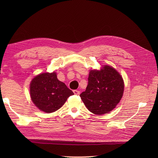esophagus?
<instances>
[{
    "mask_svg": "<svg viewBox=\"0 0 158 158\" xmlns=\"http://www.w3.org/2000/svg\"><path fill=\"white\" fill-rule=\"evenodd\" d=\"M73 92H74V94L75 95H79L80 93V91H78V90H77V89L73 90Z\"/></svg>",
    "mask_w": 158,
    "mask_h": 158,
    "instance_id": "1",
    "label": "esophagus"
}]
</instances>
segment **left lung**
Instances as JSON below:
<instances>
[{
    "mask_svg": "<svg viewBox=\"0 0 158 158\" xmlns=\"http://www.w3.org/2000/svg\"><path fill=\"white\" fill-rule=\"evenodd\" d=\"M123 92L121 74L111 66L105 65L100 70H90L86 89L80 96L90 112L103 114L117 106Z\"/></svg>",
    "mask_w": 158,
    "mask_h": 158,
    "instance_id": "8db88e82",
    "label": "left lung"
}]
</instances>
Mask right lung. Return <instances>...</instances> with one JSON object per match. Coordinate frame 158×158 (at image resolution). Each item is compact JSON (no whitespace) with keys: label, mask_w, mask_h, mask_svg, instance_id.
<instances>
[{"label":"right lung","mask_w":158,"mask_h":158,"mask_svg":"<svg viewBox=\"0 0 158 158\" xmlns=\"http://www.w3.org/2000/svg\"><path fill=\"white\" fill-rule=\"evenodd\" d=\"M73 94L64 83L57 79L55 72L37 75L30 83V96L33 103L41 111L47 113L60 109Z\"/></svg>","instance_id":"add662e5"}]
</instances>
